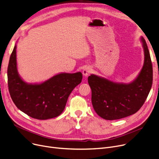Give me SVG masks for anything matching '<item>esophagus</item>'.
I'll return each instance as SVG.
<instances>
[{
    "instance_id": "34e87169",
    "label": "esophagus",
    "mask_w": 159,
    "mask_h": 159,
    "mask_svg": "<svg viewBox=\"0 0 159 159\" xmlns=\"http://www.w3.org/2000/svg\"><path fill=\"white\" fill-rule=\"evenodd\" d=\"M91 71H92V69H91V67H89V66L85 67L84 70H83V71H82L83 76H84V77H87L88 75L91 73Z\"/></svg>"
}]
</instances>
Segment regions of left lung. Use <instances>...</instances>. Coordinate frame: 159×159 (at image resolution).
Segmentation results:
<instances>
[{
	"label": "left lung",
	"mask_w": 159,
	"mask_h": 159,
	"mask_svg": "<svg viewBox=\"0 0 159 159\" xmlns=\"http://www.w3.org/2000/svg\"><path fill=\"white\" fill-rule=\"evenodd\" d=\"M140 41L144 49V64L132 82H113L94 74L88 77L93 109L104 119L117 120L135 113L144 104L151 90L153 83L151 57L143 37H140Z\"/></svg>",
	"instance_id": "1"
}]
</instances>
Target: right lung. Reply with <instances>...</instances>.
<instances>
[{"mask_svg":"<svg viewBox=\"0 0 159 159\" xmlns=\"http://www.w3.org/2000/svg\"><path fill=\"white\" fill-rule=\"evenodd\" d=\"M16 43L7 68L8 88L15 106L32 118L46 120L64 111L73 89L82 81L81 72L59 73L39 83L25 82L18 72Z\"/></svg>","mask_w":159,"mask_h":159,"instance_id":"1","label":"right lung"}]
</instances>
